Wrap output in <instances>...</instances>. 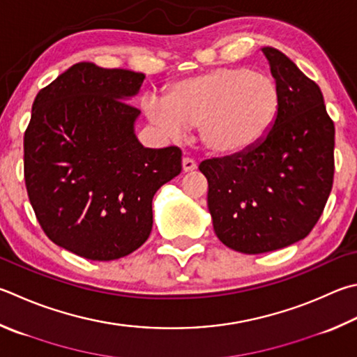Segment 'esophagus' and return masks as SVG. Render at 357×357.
<instances>
[{
    "instance_id": "34e87169",
    "label": "esophagus",
    "mask_w": 357,
    "mask_h": 357,
    "mask_svg": "<svg viewBox=\"0 0 357 357\" xmlns=\"http://www.w3.org/2000/svg\"><path fill=\"white\" fill-rule=\"evenodd\" d=\"M183 170H184L185 173L197 170V162L193 160V159H190V158H184V159H183Z\"/></svg>"
}]
</instances>
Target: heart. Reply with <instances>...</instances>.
I'll return each mask as SVG.
<instances>
[{
    "label": "heart",
    "instance_id": "1",
    "mask_svg": "<svg viewBox=\"0 0 357 357\" xmlns=\"http://www.w3.org/2000/svg\"><path fill=\"white\" fill-rule=\"evenodd\" d=\"M146 119L170 139L185 128H199L211 153L234 156L265 139L280 109V89L270 76L246 67L213 68L185 77L168 89L165 98L146 95Z\"/></svg>",
    "mask_w": 357,
    "mask_h": 357
}]
</instances>
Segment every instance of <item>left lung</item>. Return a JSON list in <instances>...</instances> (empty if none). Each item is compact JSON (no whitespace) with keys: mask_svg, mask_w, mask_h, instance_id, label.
<instances>
[{"mask_svg":"<svg viewBox=\"0 0 357 357\" xmlns=\"http://www.w3.org/2000/svg\"><path fill=\"white\" fill-rule=\"evenodd\" d=\"M280 89L265 139L242 154L199 164L209 184L213 231L228 248L261 255L306 237L319 222L334 178V123L321 90L280 50L264 47Z\"/></svg>","mask_w":357,"mask_h":357,"instance_id":"obj_1","label":"left lung"}]
</instances>
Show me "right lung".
<instances>
[{
    "mask_svg": "<svg viewBox=\"0 0 357 357\" xmlns=\"http://www.w3.org/2000/svg\"><path fill=\"white\" fill-rule=\"evenodd\" d=\"M145 75L79 62L37 93L24 132V181L51 242L115 261L146 242L153 197L181 173L178 146L145 148L128 105Z\"/></svg>",
    "mask_w": 357,
    "mask_h": 357,
    "instance_id": "add662e5",
    "label": "right lung"
}]
</instances>
